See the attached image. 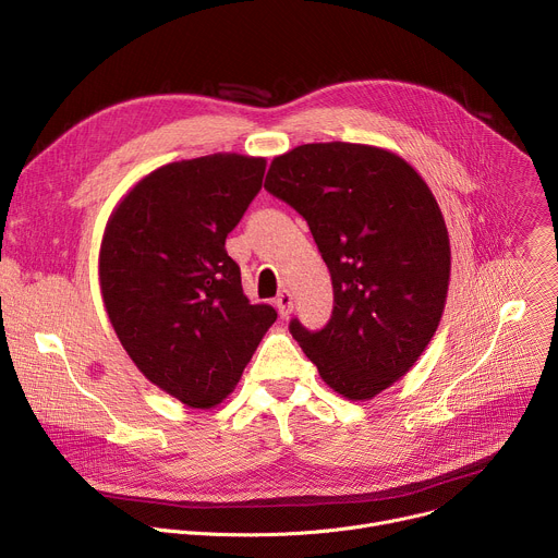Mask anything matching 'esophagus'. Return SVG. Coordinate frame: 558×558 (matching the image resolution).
<instances>
[{
  "label": "esophagus",
  "instance_id": "34e87169",
  "mask_svg": "<svg viewBox=\"0 0 558 558\" xmlns=\"http://www.w3.org/2000/svg\"><path fill=\"white\" fill-rule=\"evenodd\" d=\"M276 307H278V314H280L282 318H287V316L293 312V295H291L287 289L278 293V298H276Z\"/></svg>",
  "mask_w": 558,
  "mask_h": 558
}]
</instances>
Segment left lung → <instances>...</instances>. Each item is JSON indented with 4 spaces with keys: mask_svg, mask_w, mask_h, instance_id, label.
Listing matches in <instances>:
<instances>
[{
    "mask_svg": "<svg viewBox=\"0 0 558 558\" xmlns=\"http://www.w3.org/2000/svg\"><path fill=\"white\" fill-rule=\"evenodd\" d=\"M265 189L307 220L329 267L325 329H289L320 378L369 400L408 374L434 338L451 251L438 202L418 171L387 148L302 144L274 158Z\"/></svg>",
    "mask_w": 558,
    "mask_h": 558,
    "instance_id": "obj_1",
    "label": "left lung"
}]
</instances>
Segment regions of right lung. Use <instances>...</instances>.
<instances>
[{
    "instance_id": "obj_1",
    "label": "right lung",
    "mask_w": 558,
    "mask_h": 558,
    "mask_svg": "<svg viewBox=\"0 0 558 558\" xmlns=\"http://www.w3.org/2000/svg\"><path fill=\"white\" fill-rule=\"evenodd\" d=\"M265 167V158L214 154L150 171L120 199L99 246V289L122 347L193 410L235 389L278 318L251 305L225 248Z\"/></svg>"
}]
</instances>
